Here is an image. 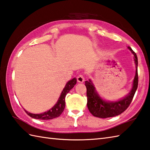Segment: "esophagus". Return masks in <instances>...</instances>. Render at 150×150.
<instances>
[{"mask_svg": "<svg viewBox=\"0 0 150 150\" xmlns=\"http://www.w3.org/2000/svg\"><path fill=\"white\" fill-rule=\"evenodd\" d=\"M77 81L79 82H81V83H82L84 81V75L82 74H80L79 75L78 77H77Z\"/></svg>", "mask_w": 150, "mask_h": 150, "instance_id": "1", "label": "esophagus"}]
</instances>
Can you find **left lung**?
Masks as SVG:
<instances>
[{
  "instance_id": "1",
  "label": "left lung",
  "mask_w": 150,
  "mask_h": 150,
  "mask_svg": "<svg viewBox=\"0 0 150 150\" xmlns=\"http://www.w3.org/2000/svg\"><path fill=\"white\" fill-rule=\"evenodd\" d=\"M128 49L134 55L135 63L136 65L135 76L133 82V87L131 91L126 96L118 101L109 102L103 100L98 95L95 90L94 86L91 80L85 82V86L87 89V106L90 112L94 117L99 118H108L117 116L124 112L129 106L134 97L135 91L138 87V59L136 53L130 47Z\"/></svg>"
}]
</instances>
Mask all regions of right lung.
Wrapping results in <instances>:
<instances>
[{
	"mask_svg": "<svg viewBox=\"0 0 150 150\" xmlns=\"http://www.w3.org/2000/svg\"><path fill=\"white\" fill-rule=\"evenodd\" d=\"M77 84V79L73 78L71 81H69L66 84L64 88L63 89L60 96L59 98L57 103L55 104L52 108H51L50 110L46 112L40 114H33L30 112H28L27 111L24 110L26 113L33 119H40V120H50L53 119L54 118L59 117L63 112L65 108V97L66 95L68 93V92L75 86V85Z\"/></svg>",
	"mask_w": 150,
	"mask_h": 150,
	"instance_id": "1",
	"label": "right lung"
}]
</instances>
